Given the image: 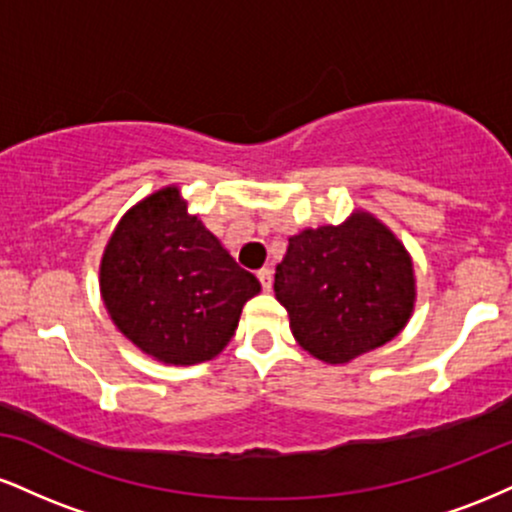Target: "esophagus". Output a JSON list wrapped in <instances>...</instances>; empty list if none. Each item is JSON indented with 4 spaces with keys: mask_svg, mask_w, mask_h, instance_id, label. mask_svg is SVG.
I'll return each instance as SVG.
<instances>
[{
    "mask_svg": "<svg viewBox=\"0 0 512 512\" xmlns=\"http://www.w3.org/2000/svg\"><path fill=\"white\" fill-rule=\"evenodd\" d=\"M257 279H260L264 291L272 289V269H267V267L260 269V272H257Z\"/></svg>",
    "mask_w": 512,
    "mask_h": 512,
    "instance_id": "1",
    "label": "esophagus"
}]
</instances>
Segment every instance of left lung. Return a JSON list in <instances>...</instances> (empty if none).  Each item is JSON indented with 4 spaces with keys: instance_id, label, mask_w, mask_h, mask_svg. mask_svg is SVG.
Returning a JSON list of instances; mask_svg holds the SVG:
<instances>
[{
    "instance_id": "8db88e82",
    "label": "left lung",
    "mask_w": 512,
    "mask_h": 512,
    "mask_svg": "<svg viewBox=\"0 0 512 512\" xmlns=\"http://www.w3.org/2000/svg\"><path fill=\"white\" fill-rule=\"evenodd\" d=\"M276 301L308 354L346 363L378 349L414 310V269L404 245L370 214L289 238L274 274Z\"/></svg>"
}]
</instances>
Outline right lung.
Returning a JSON list of instances; mask_svg holds the SVG:
<instances>
[{"instance_id":"obj_1","label":"right lung","mask_w":512,"mask_h":512,"mask_svg":"<svg viewBox=\"0 0 512 512\" xmlns=\"http://www.w3.org/2000/svg\"><path fill=\"white\" fill-rule=\"evenodd\" d=\"M101 293L129 342L163 363L192 366L231 342L260 281L187 214L178 187H163L117 223Z\"/></svg>"}]
</instances>
